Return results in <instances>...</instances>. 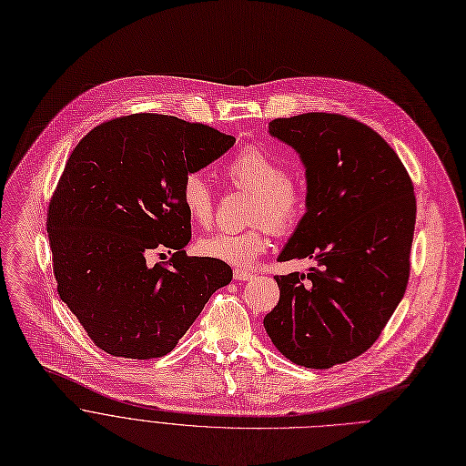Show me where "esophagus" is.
I'll list each match as a JSON object with an SVG mask.
<instances>
[{
    "label": "esophagus",
    "instance_id": "esophagus-1",
    "mask_svg": "<svg viewBox=\"0 0 466 466\" xmlns=\"http://www.w3.org/2000/svg\"><path fill=\"white\" fill-rule=\"evenodd\" d=\"M233 277H235V281H238V283H244V281H251V279L255 277L251 271H248V269H244V268H237L235 271H233Z\"/></svg>",
    "mask_w": 466,
    "mask_h": 466
}]
</instances>
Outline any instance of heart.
Instances as JSON below:
<instances>
[{
    "label": "heart",
    "instance_id": "obj_1",
    "mask_svg": "<svg viewBox=\"0 0 466 466\" xmlns=\"http://www.w3.org/2000/svg\"><path fill=\"white\" fill-rule=\"evenodd\" d=\"M224 174L235 189L251 193L249 220L257 224L238 233L206 235L198 240V251L233 266H248L268 249L271 229L289 233L301 222L309 204L307 187L298 176L285 174L281 161L258 147H248L233 156ZM181 204L195 224L213 222L215 193L202 172L185 176Z\"/></svg>",
    "mask_w": 466,
    "mask_h": 466
}]
</instances>
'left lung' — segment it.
I'll list each match as a JSON object with an SVG mask.
<instances>
[{
    "instance_id": "1",
    "label": "left lung",
    "mask_w": 466,
    "mask_h": 466,
    "mask_svg": "<svg viewBox=\"0 0 466 466\" xmlns=\"http://www.w3.org/2000/svg\"><path fill=\"white\" fill-rule=\"evenodd\" d=\"M269 136L305 165L307 213L277 260L312 258L275 275L279 303L264 329L285 358L309 369L345 363L373 345L410 279L413 183L395 150L338 114L273 119Z\"/></svg>"
}]
</instances>
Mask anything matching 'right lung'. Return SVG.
I'll list each match as a JSON object with an SVG mask.
<instances>
[{
  "label": "right lung",
  "instance_id": "right-lung-1",
  "mask_svg": "<svg viewBox=\"0 0 466 466\" xmlns=\"http://www.w3.org/2000/svg\"><path fill=\"white\" fill-rule=\"evenodd\" d=\"M233 143L208 125L134 114L96 127L71 152L47 211L53 271L60 299L105 352H170L231 283L226 262L185 253L191 218L181 183ZM156 247L175 253L148 267Z\"/></svg>",
  "mask_w": 466,
  "mask_h": 466
}]
</instances>
